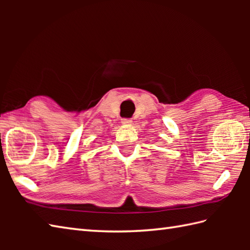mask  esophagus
I'll list each match as a JSON object with an SVG mask.
<instances>
[{
  "label": "esophagus",
  "mask_w": 250,
  "mask_h": 250,
  "mask_svg": "<svg viewBox=\"0 0 250 250\" xmlns=\"http://www.w3.org/2000/svg\"><path fill=\"white\" fill-rule=\"evenodd\" d=\"M121 124L124 125H131L132 124V120L130 118H122L121 119Z\"/></svg>",
  "instance_id": "obj_1"
}]
</instances>
